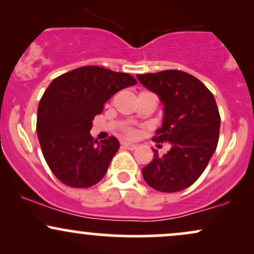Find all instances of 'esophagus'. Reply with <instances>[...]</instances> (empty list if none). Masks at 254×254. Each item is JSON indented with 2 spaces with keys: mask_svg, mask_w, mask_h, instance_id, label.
<instances>
[{
  "mask_svg": "<svg viewBox=\"0 0 254 254\" xmlns=\"http://www.w3.org/2000/svg\"><path fill=\"white\" fill-rule=\"evenodd\" d=\"M122 147L125 148V149L133 150V149H136L137 145H136V144H133V143H127V142H124V143H122Z\"/></svg>",
  "mask_w": 254,
  "mask_h": 254,
  "instance_id": "1",
  "label": "esophagus"
}]
</instances>
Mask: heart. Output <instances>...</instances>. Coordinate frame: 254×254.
I'll return each instance as SVG.
<instances>
[{"instance_id": "heart-1", "label": "heart", "mask_w": 254, "mask_h": 254, "mask_svg": "<svg viewBox=\"0 0 254 254\" xmlns=\"http://www.w3.org/2000/svg\"><path fill=\"white\" fill-rule=\"evenodd\" d=\"M123 132H124V135L127 137H129V138H133V137H136V135H137V131L131 127H124Z\"/></svg>"}]
</instances>
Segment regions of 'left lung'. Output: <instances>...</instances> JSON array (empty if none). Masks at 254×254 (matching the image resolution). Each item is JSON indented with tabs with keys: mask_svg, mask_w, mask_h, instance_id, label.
<instances>
[{
	"mask_svg": "<svg viewBox=\"0 0 254 254\" xmlns=\"http://www.w3.org/2000/svg\"><path fill=\"white\" fill-rule=\"evenodd\" d=\"M137 78L165 105L162 127L154 141L171 144L164 156L154 150V159L142 170L145 183L161 192L185 190L200 177L216 150L221 117L214 95L197 77L182 70Z\"/></svg>",
	"mask_w": 254,
	"mask_h": 254,
	"instance_id": "left-lung-1",
	"label": "left lung"
}]
</instances>
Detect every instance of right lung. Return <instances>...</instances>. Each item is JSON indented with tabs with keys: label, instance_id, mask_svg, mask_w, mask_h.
<instances>
[{
	"label": "right lung",
	"instance_id": "add662e5",
	"mask_svg": "<svg viewBox=\"0 0 254 254\" xmlns=\"http://www.w3.org/2000/svg\"><path fill=\"white\" fill-rule=\"evenodd\" d=\"M132 75L87 65L55 78L37 113V133L44 159L60 182L86 189L100 182L119 149L116 137L98 142L92 121L121 89L136 84Z\"/></svg>",
	"mask_w": 254,
	"mask_h": 254
}]
</instances>
